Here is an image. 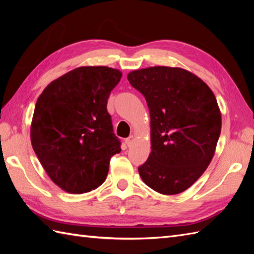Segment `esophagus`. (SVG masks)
I'll use <instances>...</instances> for the list:
<instances>
[{
    "instance_id": "34e87169",
    "label": "esophagus",
    "mask_w": 254,
    "mask_h": 254,
    "mask_svg": "<svg viewBox=\"0 0 254 254\" xmlns=\"http://www.w3.org/2000/svg\"><path fill=\"white\" fill-rule=\"evenodd\" d=\"M133 141H134V136L131 135V136H128V137L126 139V144L127 145V146H131Z\"/></svg>"
}]
</instances>
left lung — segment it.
<instances>
[{"label": "left lung", "mask_w": 254, "mask_h": 254, "mask_svg": "<svg viewBox=\"0 0 254 254\" xmlns=\"http://www.w3.org/2000/svg\"><path fill=\"white\" fill-rule=\"evenodd\" d=\"M146 99L152 152L138 167L145 185L172 195L190 188L212 160L222 128L213 91L180 67L153 66L128 73Z\"/></svg>", "instance_id": "8db88e82"}]
</instances>
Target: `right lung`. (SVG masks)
<instances>
[{
    "instance_id": "obj_1",
    "label": "right lung",
    "mask_w": 254,
    "mask_h": 254,
    "mask_svg": "<svg viewBox=\"0 0 254 254\" xmlns=\"http://www.w3.org/2000/svg\"><path fill=\"white\" fill-rule=\"evenodd\" d=\"M122 73L82 66L47 86L32 117L30 137L50 179L62 190L86 193L106 180L109 163L121 152L107 102Z\"/></svg>"
}]
</instances>
